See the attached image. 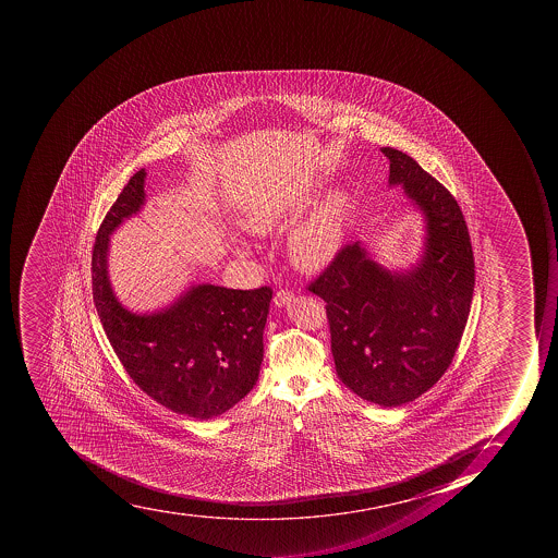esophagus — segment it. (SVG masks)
Returning <instances> with one entry per match:
<instances>
[{
    "mask_svg": "<svg viewBox=\"0 0 558 558\" xmlns=\"http://www.w3.org/2000/svg\"><path fill=\"white\" fill-rule=\"evenodd\" d=\"M291 300H293V293L290 290H279L276 296H274V303H276L277 307H284Z\"/></svg>",
    "mask_w": 558,
    "mask_h": 558,
    "instance_id": "34e87169",
    "label": "esophagus"
}]
</instances>
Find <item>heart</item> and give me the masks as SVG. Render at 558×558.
Wrapping results in <instances>:
<instances>
[{
  "instance_id": "1",
  "label": "heart",
  "mask_w": 558,
  "mask_h": 558,
  "mask_svg": "<svg viewBox=\"0 0 558 558\" xmlns=\"http://www.w3.org/2000/svg\"><path fill=\"white\" fill-rule=\"evenodd\" d=\"M284 221L281 209L265 206L247 216V229L255 233H268ZM342 241L340 206L335 201L323 204L299 229L291 233V258L303 268H320L337 255Z\"/></svg>"
}]
</instances>
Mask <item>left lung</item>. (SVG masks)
<instances>
[{
  "mask_svg": "<svg viewBox=\"0 0 558 558\" xmlns=\"http://www.w3.org/2000/svg\"><path fill=\"white\" fill-rule=\"evenodd\" d=\"M389 183L426 215L418 267L392 274L357 242L338 250L308 284L326 302L338 377L380 407L409 403L438 383L461 343L474 291V258L461 207L400 149L383 148Z\"/></svg>",
  "mask_w": 558,
  "mask_h": 558,
  "instance_id": "left-lung-1",
  "label": "left lung"
}]
</instances>
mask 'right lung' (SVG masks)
<instances>
[{
    "instance_id": "1",
    "label": "right lung",
    "mask_w": 558,
    "mask_h": 558,
    "mask_svg": "<svg viewBox=\"0 0 558 558\" xmlns=\"http://www.w3.org/2000/svg\"><path fill=\"white\" fill-rule=\"evenodd\" d=\"M145 169L132 175L97 230L93 296L106 337L129 377L172 412L207 421L232 409L258 380L272 288L195 286L174 305L136 316L114 299L108 235L145 203Z\"/></svg>"
}]
</instances>
